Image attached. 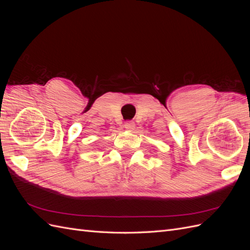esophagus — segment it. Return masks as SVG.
Returning a JSON list of instances; mask_svg holds the SVG:
<instances>
[{"label":"esophagus","instance_id":"34e87169","mask_svg":"<svg viewBox=\"0 0 250 250\" xmlns=\"http://www.w3.org/2000/svg\"><path fill=\"white\" fill-rule=\"evenodd\" d=\"M124 126H125V128H126L127 130H133L135 124H134L133 121H127V122H125Z\"/></svg>","mask_w":250,"mask_h":250}]
</instances>
